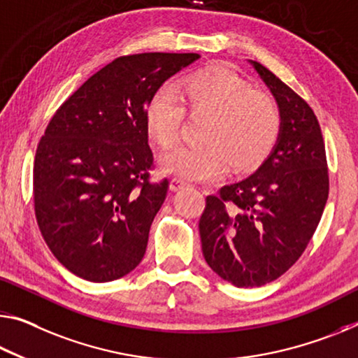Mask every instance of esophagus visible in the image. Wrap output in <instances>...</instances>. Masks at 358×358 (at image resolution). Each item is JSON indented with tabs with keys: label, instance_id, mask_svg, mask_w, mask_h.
<instances>
[{
	"label": "esophagus",
	"instance_id": "1",
	"mask_svg": "<svg viewBox=\"0 0 358 358\" xmlns=\"http://www.w3.org/2000/svg\"><path fill=\"white\" fill-rule=\"evenodd\" d=\"M188 185H189L188 181L180 178V177H175V178L170 180V188H172L173 191H178V189L183 188V186H188Z\"/></svg>",
	"mask_w": 358,
	"mask_h": 358
}]
</instances>
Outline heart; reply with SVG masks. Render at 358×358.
Returning <instances> with one entry per match:
<instances>
[{
  "mask_svg": "<svg viewBox=\"0 0 358 358\" xmlns=\"http://www.w3.org/2000/svg\"><path fill=\"white\" fill-rule=\"evenodd\" d=\"M186 110L207 119L199 135L202 143L180 145L162 157V169L180 177L215 178L229 164L234 170L252 169L271 155L279 140L282 113L277 100L224 68L189 76L183 100L172 89H159L145 113L150 138L162 148L172 146Z\"/></svg>",
  "mask_w": 358,
  "mask_h": 358,
  "instance_id": "heart-1",
  "label": "heart"
}]
</instances>
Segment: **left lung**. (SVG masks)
Listing matches in <instances>:
<instances>
[{"instance_id": "1", "label": "left lung", "mask_w": 358, "mask_h": 358, "mask_svg": "<svg viewBox=\"0 0 358 358\" xmlns=\"http://www.w3.org/2000/svg\"><path fill=\"white\" fill-rule=\"evenodd\" d=\"M280 106L274 151L245 180L207 196L199 220L207 264L239 288L279 279L304 253L328 199L325 143L308 101L252 62Z\"/></svg>"}]
</instances>
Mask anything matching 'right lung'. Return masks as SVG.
Here are the masks:
<instances>
[{
  "label": "right lung",
  "instance_id": "obj_1",
  "mask_svg": "<svg viewBox=\"0 0 358 358\" xmlns=\"http://www.w3.org/2000/svg\"><path fill=\"white\" fill-rule=\"evenodd\" d=\"M199 54L117 57L59 106L39 140L33 203L50 252L73 274L111 282L143 259L169 180L151 181L148 101Z\"/></svg>",
  "mask_w": 358,
  "mask_h": 358
}]
</instances>
